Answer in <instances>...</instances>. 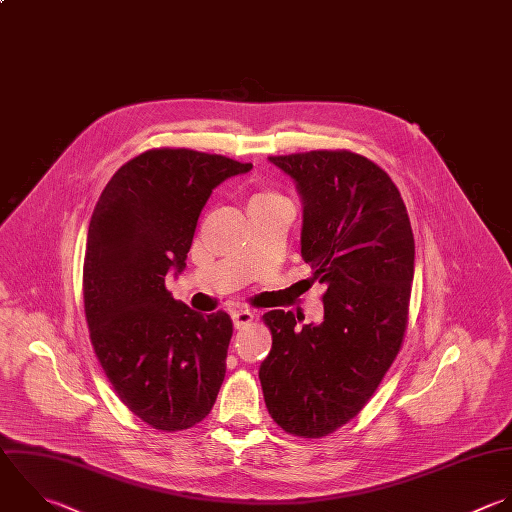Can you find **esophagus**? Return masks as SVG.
I'll list each match as a JSON object with an SVG mask.
<instances>
[{"instance_id":"esophagus-1","label":"esophagus","mask_w":512,"mask_h":512,"mask_svg":"<svg viewBox=\"0 0 512 512\" xmlns=\"http://www.w3.org/2000/svg\"><path fill=\"white\" fill-rule=\"evenodd\" d=\"M252 320H254V312H250V310H234L232 312V322H234V328H238V330L252 324Z\"/></svg>"}]
</instances>
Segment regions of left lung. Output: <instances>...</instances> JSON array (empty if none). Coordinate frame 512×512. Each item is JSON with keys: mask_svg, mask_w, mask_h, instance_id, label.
I'll use <instances>...</instances> for the list:
<instances>
[{"mask_svg": "<svg viewBox=\"0 0 512 512\" xmlns=\"http://www.w3.org/2000/svg\"><path fill=\"white\" fill-rule=\"evenodd\" d=\"M268 160L296 184L300 252L328 290L320 324L296 328L292 312L264 314L272 350L258 376L274 422L320 438L362 410L400 350L414 238L398 188L364 156L318 150Z\"/></svg>", "mask_w": 512, "mask_h": 512, "instance_id": "1", "label": "left lung"}]
</instances>
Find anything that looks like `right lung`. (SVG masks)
<instances>
[{
  "label": "right lung",
  "mask_w": 512,
  "mask_h": 512,
  "mask_svg": "<svg viewBox=\"0 0 512 512\" xmlns=\"http://www.w3.org/2000/svg\"><path fill=\"white\" fill-rule=\"evenodd\" d=\"M250 170L186 148L148 150L112 176L94 208L84 258L94 352L120 400L158 430L206 418L224 382L230 316L174 300L166 276L184 272L212 190Z\"/></svg>",
  "instance_id": "add662e5"
}]
</instances>
